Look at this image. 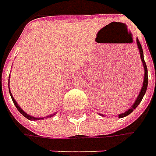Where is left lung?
Listing matches in <instances>:
<instances>
[{
	"label": "left lung",
	"instance_id": "obj_1",
	"mask_svg": "<svg viewBox=\"0 0 156 156\" xmlns=\"http://www.w3.org/2000/svg\"><path fill=\"white\" fill-rule=\"evenodd\" d=\"M136 41H137V46H138V48H139V50H140V55H141V62L143 63V67H144V71H145V74H144V81H143V86L141 87V90L140 94H139V95H138V97H137V99L135 101V102L134 103V105L131 107V108H129V110L126 111L125 113H123V114H121V115H119V118H122V117L127 116V115H129V114H131L134 109H135V108L138 106V105L141 103V100L143 98V96H144V94L146 93V91H147V81H148V78H147V65H146V62H145V61H144V58H143V51H142V48H141V43H140V41H139V40L137 39L136 40Z\"/></svg>",
	"mask_w": 156,
	"mask_h": 156
}]
</instances>
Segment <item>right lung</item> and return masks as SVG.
<instances>
[{"label":"right lung","mask_w":156,"mask_h":156,"mask_svg":"<svg viewBox=\"0 0 156 156\" xmlns=\"http://www.w3.org/2000/svg\"><path fill=\"white\" fill-rule=\"evenodd\" d=\"M9 93H10V95H11V98H12V101H13L14 104H15V107H16V108L18 109V111H19V112L21 113V115H23V116H25V117H26V118H27L28 120H31V121H33V120H37V118H34V117H32V116H30V115H28L27 114H26V113H25L24 111L21 109V108L19 107V105L16 103V101H15V100L14 99V97L12 96V94H11V92H10V89H9Z\"/></svg>","instance_id":"add662e5"}]
</instances>
